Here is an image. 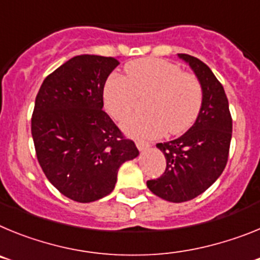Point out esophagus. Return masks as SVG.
I'll return each mask as SVG.
<instances>
[{
    "mask_svg": "<svg viewBox=\"0 0 260 260\" xmlns=\"http://www.w3.org/2000/svg\"><path fill=\"white\" fill-rule=\"evenodd\" d=\"M137 147H138V150L142 151V152H143V151L148 150V148H150L151 146H150V144H148V143H146V142L138 141V142H137Z\"/></svg>",
    "mask_w": 260,
    "mask_h": 260,
    "instance_id": "34e87169",
    "label": "esophagus"
}]
</instances>
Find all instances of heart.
Wrapping results in <instances>:
<instances>
[{"mask_svg":"<svg viewBox=\"0 0 260 260\" xmlns=\"http://www.w3.org/2000/svg\"><path fill=\"white\" fill-rule=\"evenodd\" d=\"M148 99L144 110L122 123L128 137L153 139L168 133H185L198 118L203 89L198 78L182 73L180 66L158 58L128 62L125 77L113 75L103 91L105 109L117 121L126 118L137 104V98Z\"/></svg>","mask_w":260,"mask_h":260,"instance_id":"b5f03b06","label":"heart"}]
</instances>
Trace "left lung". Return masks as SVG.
<instances>
[{"instance_id":"obj_1","label":"left lung","mask_w":260,"mask_h":260,"mask_svg":"<svg viewBox=\"0 0 260 260\" xmlns=\"http://www.w3.org/2000/svg\"><path fill=\"white\" fill-rule=\"evenodd\" d=\"M194 71L203 89V103L194 125L180 138L157 143L167 168L160 178L147 181L158 198L173 203L191 201L215 182L228 161L232 117L224 87L201 59L178 54Z\"/></svg>"}]
</instances>
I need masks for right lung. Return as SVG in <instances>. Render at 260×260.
Wrapping results in <instances>:
<instances>
[{
	"mask_svg": "<svg viewBox=\"0 0 260 260\" xmlns=\"http://www.w3.org/2000/svg\"><path fill=\"white\" fill-rule=\"evenodd\" d=\"M119 62L80 54L48 75L39 89L31 133L39 164L62 195L89 203L113 191L119 167L139 155L103 110V91Z\"/></svg>",
	"mask_w": 260,
	"mask_h": 260,
	"instance_id": "1",
	"label": "right lung"
}]
</instances>
